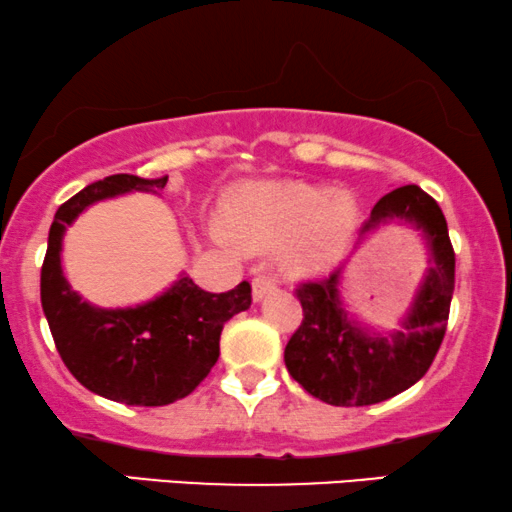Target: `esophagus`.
I'll list each match as a JSON object with an SVG mask.
<instances>
[{"label":"esophagus","mask_w":512,"mask_h":512,"mask_svg":"<svg viewBox=\"0 0 512 512\" xmlns=\"http://www.w3.org/2000/svg\"><path fill=\"white\" fill-rule=\"evenodd\" d=\"M276 291V281L269 279V276H257V279H252V300L255 303H260L267 293Z\"/></svg>","instance_id":"1"}]
</instances>
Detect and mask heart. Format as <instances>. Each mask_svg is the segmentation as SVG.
Segmentation results:
<instances>
[{
  "label": "heart",
  "instance_id": "1",
  "mask_svg": "<svg viewBox=\"0 0 512 512\" xmlns=\"http://www.w3.org/2000/svg\"><path fill=\"white\" fill-rule=\"evenodd\" d=\"M231 229L209 221V238L238 252L245 245H283V262L293 272H322L334 264L353 238L360 207L348 190L295 181L248 183L229 200Z\"/></svg>",
  "mask_w": 512,
  "mask_h": 512
}]
</instances>
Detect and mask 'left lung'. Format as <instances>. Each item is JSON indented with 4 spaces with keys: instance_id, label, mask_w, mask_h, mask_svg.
I'll use <instances>...</instances> for the list:
<instances>
[{
    "instance_id": "8db88e82",
    "label": "left lung",
    "mask_w": 512,
    "mask_h": 512,
    "mask_svg": "<svg viewBox=\"0 0 512 512\" xmlns=\"http://www.w3.org/2000/svg\"><path fill=\"white\" fill-rule=\"evenodd\" d=\"M408 224L420 231L429 267L396 329L360 322L343 298L348 260L329 279L298 288L303 324L288 341V372L312 396L329 405H374L417 384L434 362L446 334L455 288V255L446 217L422 188L403 186L374 205L355 250L381 226Z\"/></svg>"
}]
</instances>
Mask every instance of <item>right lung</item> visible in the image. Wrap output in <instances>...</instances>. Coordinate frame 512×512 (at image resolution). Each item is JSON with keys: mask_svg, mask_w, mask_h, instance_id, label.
Instances as JSON below:
<instances>
[{"mask_svg": "<svg viewBox=\"0 0 512 512\" xmlns=\"http://www.w3.org/2000/svg\"><path fill=\"white\" fill-rule=\"evenodd\" d=\"M169 181L131 174L90 183L54 214L40 274V300L54 343L85 389L126 405H169L186 398L219 357V336L252 303L250 283L207 293L186 272L145 303L100 307L71 288L61 264L64 233L95 202L128 193H159Z\"/></svg>", "mask_w": 512, "mask_h": 512, "instance_id": "1", "label": "right lung"}]
</instances>
